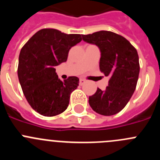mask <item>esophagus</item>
<instances>
[{
    "instance_id": "obj_1",
    "label": "esophagus",
    "mask_w": 160,
    "mask_h": 160,
    "mask_svg": "<svg viewBox=\"0 0 160 160\" xmlns=\"http://www.w3.org/2000/svg\"><path fill=\"white\" fill-rule=\"evenodd\" d=\"M86 82V80H84L83 78H80L79 79V85H81V86H82L84 83Z\"/></svg>"
}]
</instances>
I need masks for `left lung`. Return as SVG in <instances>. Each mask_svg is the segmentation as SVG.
I'll return each mask as SVG.
<instances>
[{
	"instance_id": "8db88e82",
	"label": "left lung",
	"mask_w": 160,
	"mask_h": 160,
	"mask_svg": "<svg viewBox=\"0 0 160 160\" xmlns=\"http://www.w3.org/2000/svg\"><path fill=\"white\" fill-rule=\"evenodd\" d=\"M82 39L98 47L101 72L109 77L106 89L98 88L96 93L89 97V104L101 115L117 114L124 109L136 90L140 73L137 50L125 38L109 31L83 35Z\"/></svg>"
}]
</instances>
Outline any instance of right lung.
Instances as JSON below:
<instances>
[{
    "instance_id": "1",
    "label": "right lung",
    "mask_w": 160,
    "mask_h": 160,
    "mask_svg": "<svg viewBox=\"0 0 160 160\" xmlns=\"http://www.w3.org/2000/svg\"><path fill=\"white\" fill-rule=\"evenodd\" d=\"M82 36L41 29L22 48L19 81L29 105L41 115L53 117L67 109L70 93L77 89L79 79L72 76L61 81L55 67L67 61L70 49L81 42Z\"/></svg>"
}]
</instances>
